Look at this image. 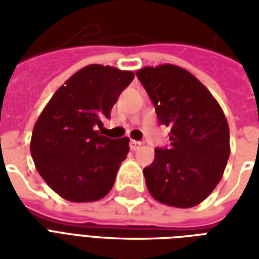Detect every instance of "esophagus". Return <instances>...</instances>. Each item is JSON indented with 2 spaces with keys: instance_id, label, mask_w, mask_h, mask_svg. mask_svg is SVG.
I'll use <instances>...</instances> for the list:
<instances>
[{
  "instance_id": "34e87169",
  "label": "esophagus",
  "mask_w": 259,
  "mask_h": 259,
  "mask_svg": "<svg viewBox=\"0 0 259 259\" xmlns=\"http://www.w3.org/2000/svg\"><path fill=\"white\" fill-rule=\"evenodd\" d=\"M140 147H141L140 141H136V140L130 141V150H132V151H136V150H139Z\"/></svg>"
}]
</instances>
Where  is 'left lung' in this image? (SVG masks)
Returning a JSON list of instances; mask_svg holds the SVG:
<instances>
[{
  "label": "left lung",
  "mask_w": 259,
  "mask_h": 259,
  "mask_svg": "<svg viewBox=\"0 0 259 259\" xmlns=\"http://www.w3.org/2000/svg\"><path fill=\"white\" fill-rule=\"evenodd\" d=\"M137 77L170 129L169 148H157L144 168L147 189L161 204L198 205L221 182L230 155L226 116L209 90L189 70L162 64L139 69Z\"/></svg>",
  "instance_id": "8db88e82"
}]
</instances>
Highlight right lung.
I'll return each mask as SVG.
<instances>
[{
  "label": "right lung",
  "mask_w": 259,
  "mask_h": 259,
  "mask_svg": "<svg viewBox=\"0 0 259 259\" xmlns=\"http://www.w3.org/2000/svg\"><path fill=\"white\" fill-rule=\"evenodd\" d=\"M135 73L87 65L72 74L44 107L33 127L30 152L37 172L58 195L93 202L111 191L129 152V139H108L97 126L111 118Z\"/></svg>",
  "instance_id": "1"
}]
</instances>
